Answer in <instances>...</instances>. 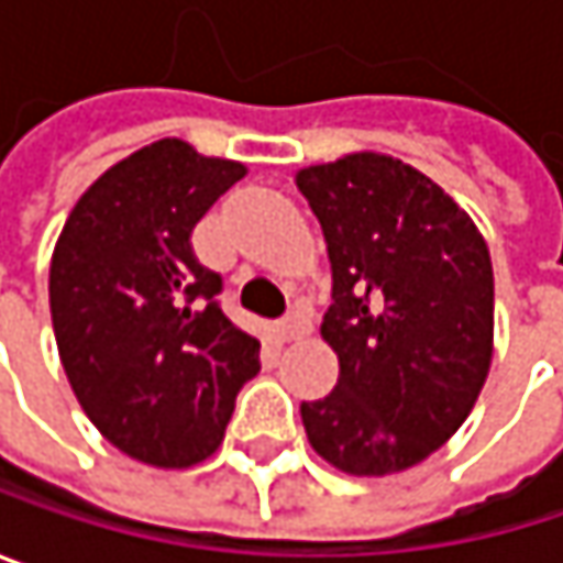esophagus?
I'll use <instances>...</instances> for the list:
<instances>
[{
	"mask_svg": "<svg viewBox=\"0 0 563 563\" xmlns=\"http://www.w3.org/2000/svg\"><path fill=\"white\" fill-rule=\"evenodd\" d=\"M277 332H280L283 342L302 339V335H309V332H312V319H309V312H306L302 306H296V309H289L280 322H277Z\"/></svg>",
	"mask_w": 563,
	"mask_h": 563,
	"instance_id": "obj_1",
	"label": "esophagus"
}]
</instances>
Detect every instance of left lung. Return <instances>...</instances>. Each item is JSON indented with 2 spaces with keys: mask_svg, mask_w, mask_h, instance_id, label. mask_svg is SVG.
Returning a JSON list of instances; mask_svg holds the SVG:
<instances>
[{
  "mask_svg": "<svg viewBox=\"0 0 563 563\" xmlns=\"http://www.w3.org/2000/svg\"><path fill=\"white\" fill-rule=\"evenodd\" d=\"M322 224L339 385L302 400L312 450L352 476L400 473L470 417L493 362V261L470 214L423 172L355 153L296 175Z\"/></svg>",
  "mask_w": 563,
  "mask_h": 563,
  "instance_id": "left-lung-1",
  "label": "left lung"
}]
</instances>
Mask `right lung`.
<instances>
[{
  "instance_id": "right-lung-1",
  "label": "right lung",
  "mask_w": 563,
  "mask_h": 563,
  "mask_svg": "<svg viewBox=\"0 0 563 563\" xmlns=\"http://www.w3.org/2000/svg\"><path fill=\"white\" fill-rule=\"evenodd\" d=\"M244 166L159 140L74 205L52 257V322L67 382L126 456L181 470L211 456L261 342L238 329L191 231Z\"/></svg>"
}]
</instances>
